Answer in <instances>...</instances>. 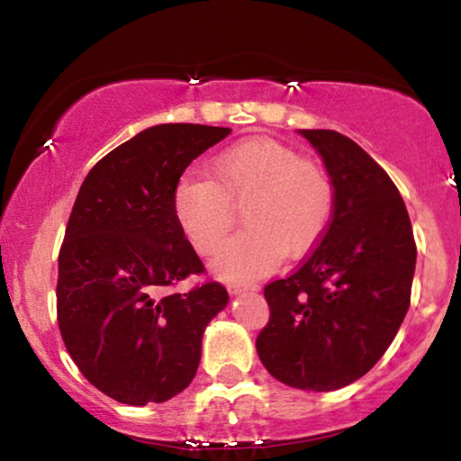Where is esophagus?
<instances>
[{"instance_id": "1", "label": "esophagus", "mask_w": 461, "mask_h": 461, "mask_svg": "<svg viewBox=\"0 0 461 461\" xmlns=\"http://www.w3.org/2000/svg\"><path fill=\"white\" fill-rule=\"evenodd\" d=\"M227 291H230V295H240L244 291H259V287L253 283H231L227 285Z\"/></svg>"}]
</instances>
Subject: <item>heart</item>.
I'll use <instances>...</instances> for the list:
<instances>
[{
    "label": "heart",
    "instance_id": "heart-1",
    "mask_svg": "<svg viewBox=\"0 0 461 461\" xmlns=\"http://www.w3.org/2000/svg\"><path fill=\"white\" fill-rule=\"evenodd\" d=\"M208 176H187L174 187L180 230L200 255H214L234 227L236 206L247 225L214 261L227 281H249L276 266L283 253L300 255L319 242L334 212V185L319 163L270 138L221 150Z\"/></svg>",
    "mask_w": 461,
    "mask_h": 461
}]
</instances>
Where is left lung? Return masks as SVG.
Wrapping results in <instances>:
<instances>
[{"label": "left lung", "instance_id": "8db88e82", "mask_svg": "<svg viewBox=\"0 0 461 461\" xmlns=\"http://www.w3.org/2000/svg\"><path fill=\"white\" fill-rule=\"evenodd\" d=\"M298 133L323 159L334 212L304 264L266 285L270 321L255 347L276 381L334 392L364 376L398 334L417 247L400 191L364 149L331 130Z\"/></svg>", "mask_w": 461, "mask_h": 461}]
</instances>
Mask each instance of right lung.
<instances>
[{"mask_svg": "<svg viewBox=\"0 0 461 461\" xmlns=\"http://www.w3.org/2000/svg\"><path fill=\"white\" fill-rule=\"evenodd\" d=\"M230 127L163 123L93 166L59 250L57 321L86 381L121 404L166 402L189 387L223 285L170 294L203 270L176 217L178 178Z\"/></svg>", "mask_w": 461, "mask_h": 461, "instance_id": "right-lung-1", "label": "right lung"}]
</instances>
